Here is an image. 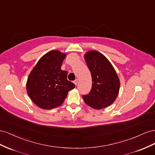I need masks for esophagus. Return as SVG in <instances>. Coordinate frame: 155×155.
<instances>
[{
  "instance_id": "esophagus-1",
  "label": "esophagus",
  "mask_w": 155,
  "mask_h": 155,
  "mask_svg": "<svg viewBox=\"0 0 155 155\" xmlns=\"http://www.w3.org/2000/svg\"><path fill=\"white\" fill-rule=\"evenodd\" d=\"M77 83H78V79H76V80H75V81H74V84L75 85H77Z\"/></svg>"
}]
</instances>
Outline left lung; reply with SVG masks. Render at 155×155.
I'll return each instance as SVG.
<instances>
[{"mask_svg": "<svg viewBox=\"0 0 155 155\" xmlns=\"http://www.w3.org/2000/svg\"><path fill=\"white\" fill-rule=\"evenodd\" d=\"M84 59L92 78L91 90L82 98L89 107L100 110L108 107L116 99L120 87V81L112 64L97 51H90Z\"/></svg>", "mask_w": 155, "mask_h": 155, "instance_id": "obj_1", "label": "left lung"}]
</instances>
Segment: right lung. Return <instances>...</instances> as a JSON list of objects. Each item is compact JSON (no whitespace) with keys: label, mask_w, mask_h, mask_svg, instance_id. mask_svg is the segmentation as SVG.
I'll return each mask as SVG.
<instances>
[{"label":"right lung","mask_w":155,"mask_h":155,"mask_svg":"<svg viewBox=\"0 0 155 155\" xmlns=\"http://www.w3.org/2000/svg\"><path fill=\"white\" fill-rule=\"evenodd\" d=\"M67 54L53 50L44 54L28 75L26 87L32 102L42 109L58 107L75 85L61 69Z\"/></svg>","instance_id":"1"}]
</instances>
